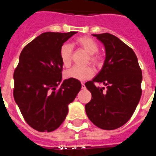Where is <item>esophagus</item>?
<instances>
[{"instance_id": "esophagus-1", "label": "esophagus", "mask_w": 156, "mask_h": 156, "mask_svg": "<svg viewBox=\"0 0 156 156\" xmlns=\"http://www.w3.org/2000/svg\"><path fill=\"white\" fill-rule=\"evenodd\" d=\"M81 88L82 89H85L86 88L85 84H84V83H81Z\"/></svg>"}]
</instances>
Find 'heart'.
<instances>
[{
  "instance_id": "1",
  "label": "heart",
  "mask_w": 156,
  "mask_h": 156,
  "mask_svg": "<svg viewBox=\"0 0 156 156\" xmlns=\"http://www.w3.org/2000/svg\"><path fill=\"white\" fill-rule=\"evenodd\" d=\"M76 43L89 53V61L95 66H99L101 64L102 59L97 52L99 50L98 44L94 39L89 37L83 36L76 39ZM73 55V47L70 44L64 43L61 46L59 55L62 63L64 66L68 67L71 64ZM94 72L89 66L87 67H78L74 66L65 72V77L67 78H74L79 80H85L92 78Z\"/></svg>"
}]
</instances>
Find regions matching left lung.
Segmentation results:
<instances>
[{"mask_svg": "<svg viewBox=\"0 0 156 156\" xmlns=\"http://www.w3.org/2000/svg\"><path fill=\"white\" fill-rule=\"evenodd\" d=\"M104 44L103 68L85 83L92 100L85 105L87 117L104 130H114L127 122L135 112L141 95L142 74L133 50L114 35L92 34ZM94 83L107 88L97 87Z\"/></svg>", "mask_w": 156, "mask_h": 156, "instance_id": "left-lung-1", "label": "left lung"}]
</instances>
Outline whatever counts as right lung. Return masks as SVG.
<instances>
[{
	"label": "right lung",
	"mask_w": 156,
	"mask_h": 156,
	"mask_svg": "<svg viewBox=\"0 0 156 156\" xmlns=\"http://www.w3.org/2000/svg\"><path fill=\"white\" fill-rule=\"evenodd\" d=\"M77 32H45L24 47L14 72L13 94L23 118L39 132H51L65 119L68 105L81 88L74 78L62 83L61 46Z\"/></svg>",
	"instance_id": "1"
}]
</instances>
